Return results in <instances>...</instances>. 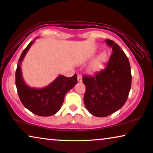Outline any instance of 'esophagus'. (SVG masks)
I'll return each instance as SVG.
<instances>
[{
    "mask_svg": "<svg viewBox=\"0 0 153 153\" xmlns=\"http://www.w3.org/2000/svg\"><path fill=\"white\" fill-rule=\"evenodd\" d=\"M78 81L79 82H81L82 81V75H78Z\"/></svg>",
    "mask_w": 153,
    "mask_h": 153,
    "instance_id": "1",
    "label": "esophagus"
}]
</instances>
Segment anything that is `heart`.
I'll return each mask as SVG.
<instances>
[{
	"instance_id": "heart-1",
	"label": "heart",
	"mask_w": 153,
	"mask_h": 153,
	"mask_svg": "<svg viewBox=\"0 0 153 153\" xmlns=\"http://www.w3.org/2000/svg\"><path fill=\"white\" fill-rule=\"evenodd\" d=\"M108 60V54L105 52H103L96 57L89 66L90 71L93 72H97V71H100L104 66L105 63Z\"/></svg>"
}]
</instances>
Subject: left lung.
<instances>
[{"label":"left lung","mask_w":153,"mask_h":153,"mask_svg":"<svg viewBox=\"0 0 153 153\" xmlns=\"http://www.w3.org/2000/svg\"><path fill=\"white\" fill-rule=\"evenodd\" d=\"M105 41L113 50L105 68L95 76L84 75L82 78L86 87L85 107L91 115L99 117H106L120 109L127 101L131 85L127 56L113 40Z\"/></svg>","instance_id":"left-lung-1"}]
</instances>
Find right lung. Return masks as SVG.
<instances>
[{
  "label": "right lung",
  "instance_id": "right-lung-1",
  "mask_svg": "<svg viewBox=\"0 0 153 153\" xmlns=\"http://www.w3.org/2000/svg\"><path fill=\"white\" fill-rule=\"evenodd\" d=\"M34 42L35 40L30 42L20 56L15 73L16 87L20 101L28 111L37 115L48 117L59 111L66 94L78 83L77 74L71 78L59 75L50 84L42 88L28 86L23 78L21 66L26 53Z\"/></svg>",
  "mask_w": 153,
  "mask_h": 153
}]
</instances>
